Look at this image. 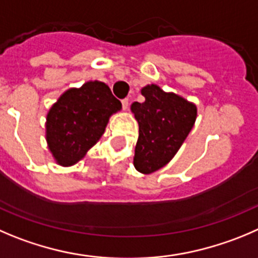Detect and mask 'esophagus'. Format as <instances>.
<instances>
[{"label":"esophagus","mask_w":258,"mask_h":258,"mask_svg":"<svg viewBox=\"0 0 258 258\" xmlns=\"http://www.w3.org/2000/svg\"><path fill=\"white\" fill-rule=\"evenodd\" d=\"M121 105H122V110H126L127 106H129V101H127V99L121 100Z\"/></svg>","instance_id":"obj_1"}]
</instances>
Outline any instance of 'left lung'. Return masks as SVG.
Segmentation results:
<instances>
[{
  "label": "left lung",
  "mask_w": 258,
  "mask_h": 258,
  "mask_svg": "<svg viewBox=\"0 0 258 258\" xmlns=\"http://www.w3.org/2000/svg\"><path fill=\"white\" fill-rule=\"evenodd\" d=\"M141 92L144 102L131 105L139 125L133 164L138 172L149 175L164 167L176 156L195 124L198 107L185 97L166 92L154 83L144 86Z\"/></svg>",
  "instance_id": "1"
}]
</instances>
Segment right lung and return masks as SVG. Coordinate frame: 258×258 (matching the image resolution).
<instances>
[{"instance_id":"add662e5","label":"right lung","mask_w":258,"mask_h":258,"mask_svg":"<svg viewBox=\"0 0 258 258\" xmlns=\"http://www.w3.org/2000/svg\"><path fill=\"white\" fill-rule=\"evenodd\" d=\"M120 110L121 102L101 81H87L81 87L66 90L46 114L45 139L54 162L63 167L80 162Z\"/></svg>"}]
</instances>
